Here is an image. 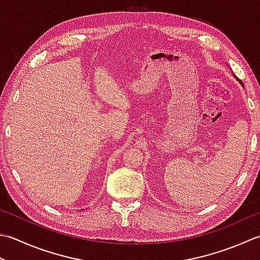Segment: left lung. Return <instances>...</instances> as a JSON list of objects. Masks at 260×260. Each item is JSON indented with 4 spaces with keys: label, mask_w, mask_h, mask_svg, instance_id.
I'll return each mask as SVG.
<instances>
[{
    "label": "left lung",
    "mask_w": 260,
    "mask_h": 260,
    "mask_svg": "<svg viewBox=\"0 0 260 260\" xmlns=\"http://www.w3.org/2000/svg\"><path fill=\"white\" fill-rule=\"evenodd\" d=\"M233 76H235V78H236V79H237V76H236V75H235V74H233ZM237 80H238V79H237ZM238 81H239V80H238ZM240 83H241V82H240ZM241 84H242V83H241Z\"/></svg>",
    "instance_id": "obj_1"
}]
</instances>
